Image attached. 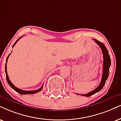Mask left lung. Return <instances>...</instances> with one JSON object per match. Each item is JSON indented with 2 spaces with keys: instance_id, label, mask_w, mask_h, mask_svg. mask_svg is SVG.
I'll use <instances>...</instances> for the list:
<instances>
[{
  "instance_id": "1",
  "label": "left lung",
  "mask_w": 121,
  "mask_h": 121,
  "mask_svg": "<svg viewBox=\"0 0 121 121\" xmlns=\"http://www.w3.org/2000/svg\"><path fill=\"white\" fill-rule=\"evenodd\" d=\"M95 42L98 45V46L101 48L102 53L103 56V75H102V78L101 82H100V84L97 88L95 89L94 91L88 93L86 94H81V95L85 96V97H90L92 95L95 94L96 93L98 92L103 88L104 85L105 84V82L107 80L108 75H109V69L111 66V58L108 53L107 48H106L105 46L104 45L103 43L99 42L97 39H94ZM79 95V94H78Z\"/></svg>"
}]
</instances>
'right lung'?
I'll return each instance as SVG.
<instances>
[{
    "mask_svg": "<svg viewBox=\"0 0 121 121\" xmlns=\"http://www.w3.org/2000/svg\"><path fill=\"white\" fill-rule=\"evenodd\" d=\"M22 37H23V36L22 37H20V38H19V39H18L16 41V42H15L14 43V45H13V47H13L15 45H16V43L19 40V39H21V38ZM10 53L9 55L8 56L7 58V59H6V63H5V74H6V79H7V81L8 83V84L10 85V86L11 87L12 89H13L15 91H17V92L19 93V94H23V95H24V94H35V93H37L39 92V91H40L42 89V88H43V85H42V86H41L40 88L39 89H37V90H36V91H23V90L17 88L16 86H15L13 84H12V82H10V79H9L7 71V61H8V59L9 56V55H10Z\"/></svg>",
    "mask_w": 121,
    "mask_h": 121,
    "instance_id": "add662e5",
    "label": "right lung"
}]
</instances>
